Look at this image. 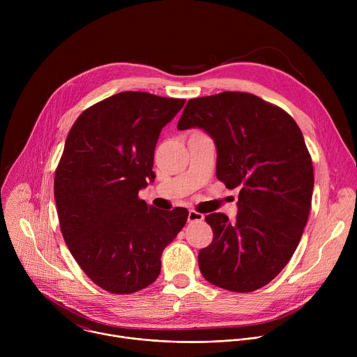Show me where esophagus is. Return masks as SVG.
<instances>
[{
	"label": "esophagus",
	"instance_id": "34e87169",
	"mask_svg": "<svg viewBox=\"0 0 357 357\" xmlns=\"http://www.w3.org/2000/svg\"><path fill=\"white\" fill-rule=\"evenodd\" d=\"M203 219H205V216H203L202 213H199V212H195V211H189V215H188V222H189V223L202 222Z\"/></svg>",
	"mask_w": 357,
	"mask_h": 357
}]
</instances>
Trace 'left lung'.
<instances>
[{
  "label": "left lung",
  "mask_w": 357,
  "mask_h": 357,
  "mask_svg": "<svg viewBox=\"0 0 357 357\" xmlns=\"http://www.w3.org/2000/svg\"><path fill=\"white\" fill-rule=\"evenodd\" d=\"M189 128L212 137L218 179L240 188L234 220L205 218L213 240L199 251L200 273L233 292L256 291L288 264L310 216L314 168L303 135L284 110L240 91L189 100L178 130Z\"/></svg>",
  "instance_id": "8db88e82"
}]
</instances>
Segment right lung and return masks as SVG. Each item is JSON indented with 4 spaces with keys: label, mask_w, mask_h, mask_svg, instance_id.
Masks as SVG:
<instances>
[{
    "label": "right lung",
    "mask_w": 357,
    "mask_h": 357,
    "mask_svg": "<svg viewBox=\"0 0 357 357\" xmlns=\"http://www.w3.org/2000/svg\"><path fill=\"white\" fill-rule=\"evenodd\" d=\"M183 105L121 91L84 110L68 134L55 174L61 230L80 268L109 292L154 282L164 248L186 223V209L158 211L138 197L155 178L161 130Z\"/></svg>",
    "instance_id": "obj_1"
}]
</instances>
